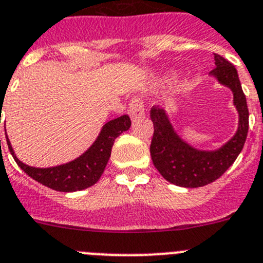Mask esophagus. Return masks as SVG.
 Masks as SVG:
<instances>
[{"label":"esophagus","instance_id":"obj_1","mask_svg":"<svg viewBox=\"0 0 263 263\" xmlns=\"http://www.w3.org/2000/svg\"><path fill=\"white\" fill-rule=\"evenodd\" d=\"M128 114L132 119H137L144 115V103L141 102L140 98L134 97L128 105Z\"/></svg>","mask_w":263,"mask_h":263}]
</instances>
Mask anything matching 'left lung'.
Wrapping results in <instances>:
<instances>
[{"label": "left lung", "mask_w": 263, "mask_h": 263, "mask_svg": "<svg viewBox=\"0 0 263 263\" xmlns=\"http://www.w3.org/2000/svg\"><path fill=\"white\" fill-rule=\"evenodd\" d=\"M220 84L233 93V103L238 111V128L231 140L217 151H199L184 143L176 134L162 108H151L153 137L151 156L153 165L170 183L182 187H202L223 176L242 151L249 129L247 98L233 64L215 53V68L211 70Z\"/></svg>", "instance_id": "1"}]
</instances>
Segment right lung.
I'll return each mask as SVG.
<instances>
[{"label":"right lung","mask_w":263,"mask_h":263,"mask_svg":"<svg viewBox=\"0 0 263 263\" xmlns=\"http://www.w3.org/2000/svg\"><path fill=\"white\" fill-rule=\"evenodd\" d=\"M131 127V119L128 115L112 119L102 127V131L97 137L93 145L87 149L79 158L70 161L68 164L59 165L53 167H34L23 164L16 158L11 144L6 136L9 151L14 157L18 166L39 183L47 187L63 193H73L90 187L102 176L107 161L111 156V148L114 141L122 132L127 131Z\"/></svg>","instance_id":"add662e5"}]
</instances>
